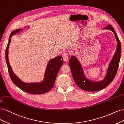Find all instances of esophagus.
I'll return each mask as SVG.
<instances>
[{
	"label": "esophagus",
	"mask_w": 124,
	"mask_h": 124,
	"mask_svg": "<svg viewBox=\"0 0 124 124\" xmlns=\"http://www.w3.org/2000/svg\"><path fill=\"white\" fill-rule=\"evenodd\" d=\"M62 57L64 60L66 61H67L68 58H69V54H68L66 51H63L62 53Z\"/></svg>",
	"instance_id": "1"
}]
</instances>
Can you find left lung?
<instances>
[{"label": "left lung", "mask_w": 124, "mask_h": 124, "mask_svg": "<svg viewBox=\"0 0 124 124\" xmlns=\"http://www.w3.org/2000/svg\"><path fill=\"white\" fill-rule=\"evenodd\" d=\"M104 29H110L113 32L117 41V47L113 57L109 64L106 77L103 80L97 82L89 80L84 76L82 68L78 59L74 56H71L69 60V65L74 81L80 88L84 91L95 92L103 89L113 81L117 73L121 59V44L112 25H108Z\"/></svg>", "instance_id": "left-lung-1"}]
</instances>
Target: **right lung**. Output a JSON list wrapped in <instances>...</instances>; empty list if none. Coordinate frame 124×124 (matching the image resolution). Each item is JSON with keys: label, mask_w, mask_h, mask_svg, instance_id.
<instances>
[{"label": "right lung", "mask_w": 124, "mask_h": 124, "mask_svg": "<svg viewBox=\"0 0 124 124\" xmlns=\"http://www.w3.org/2000/svg\"><path fill=\"white\" fill-rule=\"evenodd\" d=\"M22 30V29H18L12 32L6 48V60L10 77L14 85L27 93L32 94H42L45 93L50 91L54 86L59 69H60L63 63L62 57L61 55H60L50 60L46 68L44 75V79L41 82L28 83L23 82L12 70L8 59V49L11 41V38L13 35Z\"/></svg>", "instance_id": "add662e5"}]
</instances>
